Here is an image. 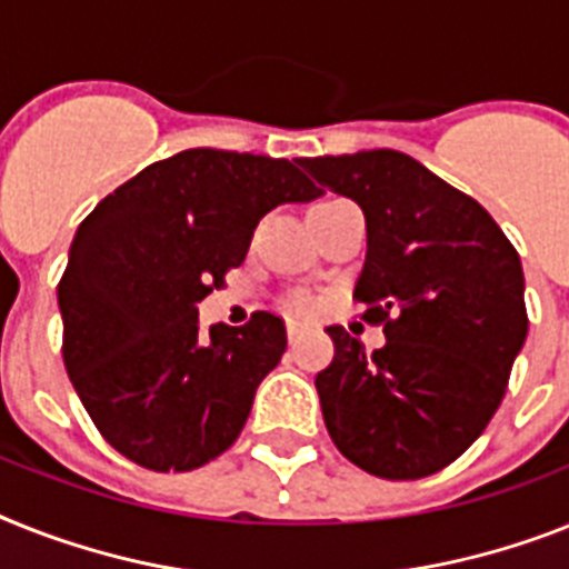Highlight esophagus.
Segmentation results:
<instances>
[{
	"label": "esophagus",
	"mask_w": 569,
	"mask_h": 569,
	"mask_svg": "<svg viewBox=\"0 0 569 569\" xmlns=\"http://www.w3.org/2000/svg\"><path fill=\"white\" fill-rule=\"evenodd\" d=\"M302 335H305L302 322H296V319H288V340L296 342Z\"/></svg>",
	"instance_id": "obj_1"
}]
</instances>
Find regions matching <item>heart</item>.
<instances>
[{
    "instance_id": "heart-1",
    "label": "heart",
    "mask_w": 569,
    "mask_h": 569,
    "mask_svg": "<svg viewBox=\"0 0 569 569\" xmlns=\"http://www.w3.org/2000/svg\"><path fill=\"white\" fill-rule=\"evenodd\" d=\"M290 308L299 313H308L311 311V299H308V296H293V299H290Z\"/></svg>"
}]
</instances>
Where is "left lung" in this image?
<instances>
[{
  "instance_id": "obj_1",
  "label": "left lung",
  "mask_w": 569,
  "mask_h": 569,
  "mask_svg": "<svg viewBox=\"0 0 569 569\" xmlns=\"http://www.w3.org/2000/svg\"><path fill=\"white\" fill-rule=\"evenodd\" d=\"M299 166L363 209L369 250L355 299L387 335L366 351L346 328H326L335 360L317 392L328 436L380 480L430 477L480 439L506 396L529 331L518 250L473 197L407 153Z\"/></svg>"
}]
</instances>
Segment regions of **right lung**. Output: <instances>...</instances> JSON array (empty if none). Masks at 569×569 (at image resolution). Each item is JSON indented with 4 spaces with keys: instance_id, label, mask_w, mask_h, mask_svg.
<instances>
[{
    "instance_id": "1",
    "label": "right lung",
    "mask_w": 569,
    "mask_h": 569,
    "mask_svg": "<svg viewBox=\"0 0 569 569\" xmlns=\"http://www.w3.org/2000/svg\"><path fill=\"white\" fill-rule=\"evenodd\" d=\"M317 194L288 159L191 148L83 218L58 284L63 363L121 457L168 473L232 448L288 335L270 311L200 335L197 302L227 284L267 211Z\"/></svg>"
}]
</instances>
